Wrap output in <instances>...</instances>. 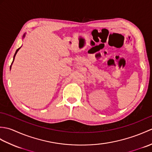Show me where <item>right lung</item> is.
Segmentation results:
<instances>
[{"mask_svg": "<svg viewBox=\"0 0 152 152\" xmlns=\"http://www.w3.org/2000/svg\"><path fill=\"white\" fill-rule=\"evenodd\" d=\"M25 34H24L23 35V37H25ZM21 48V47H20ZM20 48H18V49L17 50H16V51H15V54H14V59H13V61H12V63H13V62H14V58H15V55H16V53H18V50H19V49H20ZM10 69H11V66H10Z\"/></svg>", "mask_w": 152, "mask_h": 152, "instance_id": "1", "label": "right lung"}]
</instances>
